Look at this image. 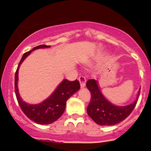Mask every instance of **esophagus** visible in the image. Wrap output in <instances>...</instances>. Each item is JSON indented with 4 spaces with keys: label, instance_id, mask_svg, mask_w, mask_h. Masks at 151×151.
<instances>
[{
    "label": "esophagus",
    "instance_id": "34e87169",
    "mask_svg": "<svg viewBox=\"0 0 151 151\" xmlns=\"http://www.w3.org/2000/svg\"><path fill=\"white\" fill-rule=\"evenodd\" d=\"M79 82H80L81 87V88L84 87V86H85V85H86V78H85V77H84V76H82V75L79 76Z\"/></svg>",
    "mask_w": 151,
    "mask_h": 151
}]
</instances>
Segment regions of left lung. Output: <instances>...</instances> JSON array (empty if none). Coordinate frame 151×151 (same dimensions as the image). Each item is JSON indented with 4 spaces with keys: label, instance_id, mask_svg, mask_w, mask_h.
Instances as JSON below:
<instances>
[{
    "label": "left lung",
    "instance_id": "obj_1",
    "mask_svg": "<svg viewBox=\"0 0 151 151\" xmlns=\"http://www.w3.org/2000/svg\"><path fill=\"white\" fill-rule=\"evenodd\" d=\"M86 85L91 93V100L86 111L91 119L99 125L112 126L124 121L133 111L138 101L137 98L133 104L126 106H114L104 97L97 81L89 79Z\"/></svg>",
    "mask_w": 151,
    "mask_h": 151
}]
</instances>
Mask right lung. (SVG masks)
Listing matches in <instances>:
<instances>
[{
  "mask_svg": "<svg viewBox=\"0 0 151 151\" xmlns=\"http://www.w3.org/2000/svg\"><path fill=\"white\" fill-rule=\"evenodd\" d=\"M50 47V45H41L34 47L32 50L39 48ZM32 50L24 53L19 62L15 74V92L20 109L25 114L26 116L37 124L47 125L57 121L63 114L67 99L80 89V84L77 79H76L75 81L64 79L52 94L42 103L39 104L30 105L24 102L21 99L18 93V69L23 60L30 55Z\"/></svg>",
  "mask_w": 151,
  "mask_h": 151,
  "instance_id": "right-lung-1",
  "label": "right lung"
}]
</instances>
